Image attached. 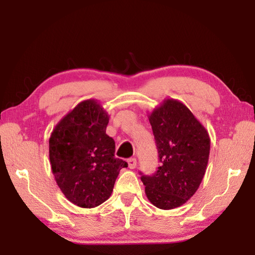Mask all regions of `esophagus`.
I'll list each match as a JSON object with an SVG mask.
<instances>
[{
    "label": "esophagus",
    "instance_id": "obj_1",
    "mask_svg": "<svg viewBox=\"0 0 255 255\" xmlns=\"http://www.w3.org/2000/svg\"><path fill=\"white\" fill-rule=\"evenodd\" d=\"M128 165L130 169H135L136 165H137V159L135 157H131L128 159Z\"/></svg>",
    "mask_w": 255,
    "mask_h": 255
}]
</instances>
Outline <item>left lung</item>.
<instances>
[{"label":"left lung","instance_id":"8db88e82","mask_svg":"<svg viewBox=\"0 0 255 255\" xmlns=\"http://www.w3.org/2000/svg\"><path fill=\"white\" fill-rule=\"evenodd\" d=\"M159 166L152 175L140 173L148 200L169 210L185 204L199 188L207 169L210 138L183 103L166 99L149 115Z\"/></svg>","mask_w":255,"mask_h":255}]
</instances>
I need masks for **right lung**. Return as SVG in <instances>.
Returning a JSON list of instances; mask_svg holds the SVG:
<instances>
[{
    "instance_id": "add662e5",
    "label": "right lung",
    "mask_w": 255,
    "mask_h": 255,
    "mask_svg": "<svg viewBox=\"0 0 255 255\" xmlns=\"http://www.w3.org/2000/svg\"><path fill=\"white\" fill-rule=\"evenodd\" d=\"M109 116L97 100H85L56 125L49 138L51 171L72 204L94 208L111 196L127 162L116 158V144L106 133Z\"/></svg>"
}]
</instances>
